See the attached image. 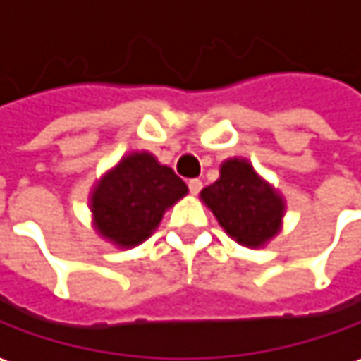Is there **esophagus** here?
I'll return each instance as SVG.
<instances>
[{"label": "esophagus", "instance_id": "1", "mask_svg": "<svg viewBox=\"0 0 361 361\" xmlns=\"http://www.w3.org/2000/svg\"><path fill=\"white\" fill-rule=\"evenodd\" d=\"M188 188H190V193L191 195H197L201 191V188H203V183H201L200 180H190V183H188Z\"/></svg>", "mask_w": 361, "mask_h": 361}]
</instances>
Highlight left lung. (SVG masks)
I'll return each mask as SVG.
<instances>
[{
    "label": "left lung",
    "instance_id": "obj_1",
    "mask_svg": "<svg viewBox=\"0 0 361 361\" xmlns=\"http://www.w3.org/2000/svg\"><path fill=\"white\" fill-rule=\"evenodd\" d=\"M200 197L225 233L243 247H264L283 229L286 201L247 158L223 161L219 180L203 188Z\"/></svg>",
    "mask_w": 361,
    "mask_h": 361
}]
</instances>
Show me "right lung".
I'll return each instance as SVG.
<instances>
[{
	"instance_id": "1",
	"label": "right lung",
	"mask_w": 361,
	"mask_h": 361,
	"mask_svg": "<svg viewBox=\"0 0 361 361\" xmlns=\"http://www.w3.org/2000/svg\"><path fill=\"white\" fill-rule=\"evenodd\" d=\"M188 185L146 149L130 152L94 183L88 197L92 229L118 249H132L158 229Z\"/></svg>"
}]
</instances>
